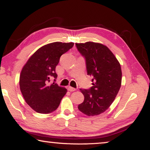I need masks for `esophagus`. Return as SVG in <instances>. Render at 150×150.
I'll list each match as a JSON object with an SVG mask.
<instances>
[{
	"mask_svg": "<svg viewBox=\"0 0 150 150\" xmlns=\"http://www.w3.org/2000/svg\"><path fill=\"white\" fill-rule=\"evenodd\" d=\"M68 90L70 91H74L76 90V89L74 88H72V87L71 86H69L68 87Z\"/></svg>",
	"mask_w": 150,
	"mask_h": 150,
	"instance_id": "esophagus-1",
	"label": "esophagus"
}]
</instances>
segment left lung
<instances>
[{
  "mask_svg": "<svg viewBox=\"0 0 150 150\" xmlns=\"http://www.w3.org/2000/svg\"><path fill=\"white\" fill-rule=\"evenodd\" d=\"M75 44L86 59L87 73L93 82L90 89H80L84 101L78 108L89 117L99 115L110 107L121 86L120 64L110 49L102 44L87 42Z\"/></svg>",
  "mask_w": 150,
  "mask_h": 150,
  "instance_id": "1",
  "label": "left lung"
}]
</instances>
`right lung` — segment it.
I'll use <instances>...</instances> for the list:
<instances>
[{
	"label": "right lung",
	"instance_id": "obj_1",
	"mask_svg": "<svg viewBox=\"0 0 150 150\" xmlns=\"http://www.w3.org/2000/svg\"><path fill=\"white\" fill-rule=\"evenodd\" d=\"M73 45V42H56L42 46L31 56L22 69L20 90L26 103L37 112L48 114L56 110L66 94V88L54 82L48 83L51 77L57 79L55 69L60 57Z\"/></svg>",
	"mask_w": 150,
	"mask_h": 150
}]
</instances>
